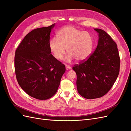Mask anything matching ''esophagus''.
I'll return each instance as SVG.
<instances>
[{
  "instance_id": "obj_1",
  "label": "esophagus",
  "mask_w": 131,
  "mask_h": 131,
  "mask_svg": "<svg viewBox=\"0 0 131 131\" xmlns=\"http://www.w3.org/2000/svg\"><path fill=\"white\" fill-rule=\"evenodd\" d=\"M66 68L67 70H69L71 69V67L68 65H66Z\"/></svg>"
}]
</instances>
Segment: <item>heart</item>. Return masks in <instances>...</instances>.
<instances>
[{
	"label": "heart",
	"instance_id": "b5f03b06",
	"mask_svg": "<svg viewBox=\"0 0 131 131\" xmlns=\"http://www.w3.org/2000/svg\"><path fill=\"white\" fill-rule=\"evenodd\" d=\"M93 41L92 35L87 31H82L72 26H67L59 29L56 38L49 41L50 50L53 57L60 60L67 52L65 61L70 63L73 59L77 62L85 61L91 54Z\"/></svg>",
	"mask_w": 131,
	"mask_h": 131
}]
</instances>
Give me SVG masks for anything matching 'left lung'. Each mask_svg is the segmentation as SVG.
I'll return each mask as SVG.
<instances>
[{"instance_id":"8db88e82","label":"left lung","mask_w":131,"mask_h":131,"mask_svg":"<svg viewBox=\"0 0 131 131\" xmlns=\"http://www.w3.org/2000/svg\"><path fill=\"white\" fill-rule=\"evenodd\" d=\"M98 34V44L88 60L75 66L78 93L86 99L100 98L112 88L119 74L120 59L116 43L103 30Z\"/></svg>"}]
</instances>
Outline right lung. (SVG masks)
I'll return each mask as SVG.
<instances>
[{
	"mask_svg": "<svg viewBox=\"0 0 131 131\" xmlns=\"http://www.w3.org/2000/svg\"><path fill=\"white\" fill-rule=\"evenodd\" d=\"M55 23L27 34L15 52V69L19 85L29 96L45 100L57 92L64 64L55 58L49 49L50 33Z\"/></svg>",
	"mask_w": 131,
	"mask_h": 131,
	"instance_id": "1",
	"label": "right lung"
}]
</instances>
